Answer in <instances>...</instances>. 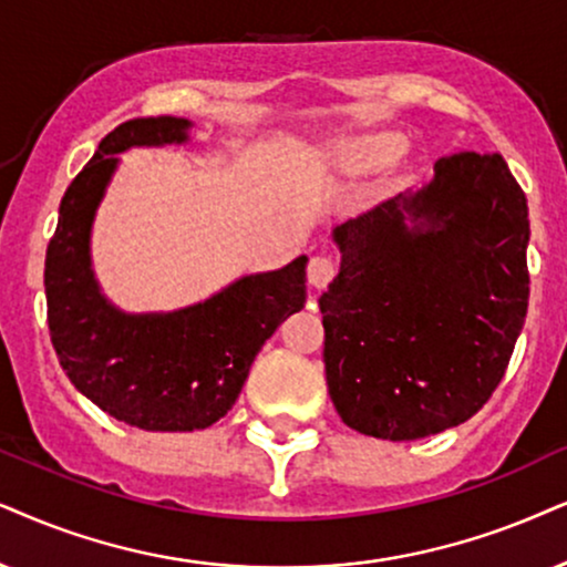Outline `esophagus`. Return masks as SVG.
<instances>
[{
    "mask_svg": "<svg viewBox=\"0 0 567 567\" xmlns=\"http://www.w3.org/2000/svg\"><path fill=\"white\" fill-rule=\"evenodd\" d=\"M337 275V261L334 256H313L311 261H308V285H311L313 290H324L329 282H332Z\"/></svg>",
    "mask_w": 567,
    "mask_h": 567,
    "instance_id": "1",
    "label": "esophagus"
}]
</instances>
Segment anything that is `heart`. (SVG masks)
I'll return each mask as SVG.
<instances>
[{
    "mask_svg": "<svg viewBox=\"0 0 567 567\" xmlns=\"http://www.w3.org/2000/svg\"><path fill=\"white\" fill-rule=\"evenodd\" d=\"M395 154L398 138H392V135H363V138L346 143V148H342V162H346L348 169L367 172L392 162Z\"/></svg>",
    "mask_w": 567,
    "mask_h": 567,
    "instance_id": "heart-1",
    "label": "heart"
}]
</instances>
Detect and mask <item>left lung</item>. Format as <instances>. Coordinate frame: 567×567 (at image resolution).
I'll list each match as a JSON object with an SVG mask.
<instances>
[{
	"label": "left lung",
	"mask_w": 567,
	"mask_h": 567,
	"mask_svg": "<svg viewBox=\"0 0 567 567\" xmlns=\"http://www.w3.org/2000/svg\"><path fill=\"white\" fill-rule=\"evenodd\" d=\"M434 172L415 196L334 227L340 275L319 298L329 398L377 440L482 411L528 311V206L503 156L457 152Z\"/></svg>",
	"instance_id": "left-lung-1"
}]
</instances>
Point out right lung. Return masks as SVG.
I'll list each match as a JSON object with an SVG mask.
<instances>
[{"label":"right lung","instance_id":"add662e5","mask_svg":"<svg viewBox=\"0 0 567 567\" xmlns=\"http://www.w3.org/2000/svg\"><path fill=\"white\" fill-rule=\"evenodd\" d=\"M183 117L117 125L64 190L49 240L44 288L49 337L75 390L112 419L146 432H193L238 400L250 363L290 313L306 303V256L279 271L243 277L175 313H131L106 303L91 271L89 238L120 152L188 138Z\"/></svg>","mask_w":567,"mask_h":567}]
</instances>
